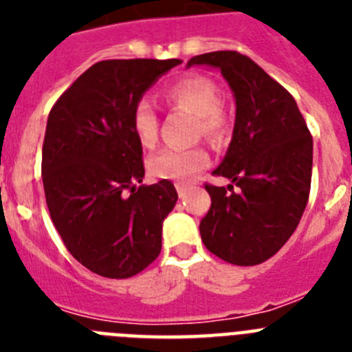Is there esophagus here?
<instances>
[{
	"mask_svg": "<svg viewBox=\"0 0 352 352\" xmlns=\"http://www.w3.org/2000/svg\"><path fill=\"white\" fill-rule=\"evenodd\" d=\"M176 190H178L179 197H185V194H186V185H182V183H178V185H176Z\"/></svg>",
	"mask_w": 352,
	"mask_h": 352,
	"instance_id": "obj_1",
	"label": "esophagus"
}]
</instances>
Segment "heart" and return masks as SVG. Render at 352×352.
<instances>
[{
    "label": "heart",
    "mask_w": 352,
    "mask_h": 352,
    "mask_svg": "<svg viewBox=\"0 0 352 352\" xmlns=\"http://www.w3.org/2000/svg\"><path fill=\"white\" fill-rule=\"evenodd\" d=\"M166 100L183 107L197 116V135L220 144L229 133V121L220 109V91L213 80L206 77H185L166 89ZM132 130L138 141L146 148L158 139V114L153 104L141 98L132 109ZM210 164V153L203 146L194 148H166L151 155L149 173L160 179L192 182L197 173Z\"/></svg>",
    "instance_id": "b5f03b06"
}]
</instances>
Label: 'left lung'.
<instances>
[{"instance_id": "obj_1", "label": "left lung", "mask_w": 352, "mask_h": 352, "mask_svg": "<svg viewBox=\"0 0 352 352\" xmlns=\"http://www.w3.org/2000/svg\"><path fill=\"white\" fill-rule=\"evenodd\" d=\"M214 68L236 102L231 144L214 174L232 185H206L211 208L199 231L204 247L238 266L261 264L296 231L310 194L312 135L296 102L248 56L217 51L194 56Z\"/></svg>"}]
</instances>
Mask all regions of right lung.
Wrapping results in <instances>:
<instances>
[{"mask_svg":"<svg viewBox=\"0 0 352 352\" xmlns=\"http://www.w3.org/2000/svg\"><path fill=\"white\" fill-rule=\"evenodd\" d=\"M179 63L98 61L49 113L42 148L49 213L68 252L96 275L129 278L162 250V223L178 194L169 179L135 185L144 164L132 109Z\"/></svg>","mask_w":352,"mask_h":352,"instance_id":"add662e5","label":"right lung"}]
</instances>
